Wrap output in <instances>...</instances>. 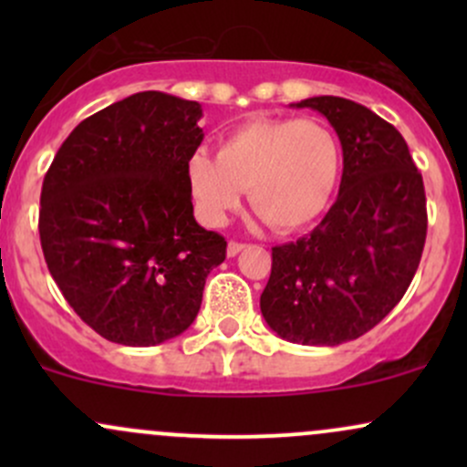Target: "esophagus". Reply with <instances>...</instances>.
<instances>
[{"label": "esophagus", "instance_id": "esophagus-1", "mask_svg": "<svg viewBox=\"0 0 467 467\" xmlns=\"http://www.w3.org/2000/svg\"><path fill=\"white\" fill-rule=\"evenodd\" d=\"M244 248H245V244H241V241H230V244H228V256H237Z\"/></svg>", "mask_w": 467, "mask_h": 467}]
</instances>
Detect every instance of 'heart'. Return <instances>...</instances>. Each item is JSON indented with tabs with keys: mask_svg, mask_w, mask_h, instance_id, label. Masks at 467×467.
<instances>
[{
	"mask_svg": "<svg viewBox=\"0 0 467 467\" xmlns=\"http://www.w3.org/2000/svg\"><path fill=\"white\" fill-rule=\"evenodd\" d=\"M342 171L336 133L316 118H256L219 142L217 158L195 151L186 178L195 211L222 226L248 191L250 206L272 228L309 226L329 206Z\"/></svg>",
	"mask_w": 467,
	"mask_h": 467,
	"instance_id": "heart-1",
	"label": "heart"
}]
</instances>
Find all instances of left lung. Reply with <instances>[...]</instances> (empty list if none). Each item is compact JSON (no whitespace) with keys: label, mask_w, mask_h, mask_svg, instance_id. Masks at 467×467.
Returning <instances> with one entry per match:
<instances>
[{"label":"left lung","mask_w":467,"mask_h":467,"mask_svg":"<svg viewBox=\"0 0 467 467\" xmlns=\"http://www.w3.org/2000/svg\"><path fill=\"white\" fill-rule=\"evenodd\" d=\"M342 144L340 192L305 237L272 248L261 314L298 345L336 347L373 329L401 301L426 244V192L409 144L368 107L314 96Z\"/></svg>","instance_id":"obj_1"}]
</instances>
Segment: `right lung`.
I'll use <instances>...</instances> for the list:
<instances>
[{
    "mask_svg": "<svg viewBox=\"0 0 467 467\" xmlns=\"http://www.w3.org/2000/svg\"><path fill=\"white\" fill-rule=\"evenodd\" d=\"M202 105L138 92L66 138L41 186L47 270L96 334L153 347L186 331L226 239L192 217L186 164Z\"/></svg>",
    "mask_w": 467,
    "mask_h": 467,
    "instance_id": "right-lung-1",
    "label": "right lung"
}]
</instances>
